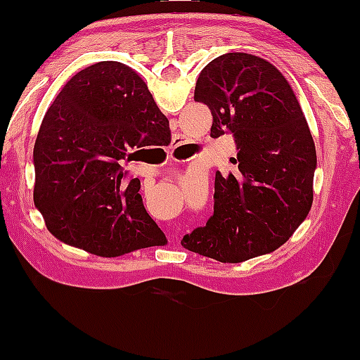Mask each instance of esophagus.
Listing matches in <instances>:
<instances>
[{
  "mask_svg": "<svg viewBox=\"0 0 360 360\" xmlns=\"http://www.w3.org/2000/svg\"><path fill=\"white\" fill-rule=\"evenodd\" d=\"M184 146H186V140H184L183 135H176L174 140H172L171 150H169V159H171V160H177V159H179V155H177V152H179L181 148H183ZM171 238H172V240H171L172 245H176V243L179 242V235H177V233H172Z\"/></svg>",
  "mask_w": 360,
  "mask_h": 360,
  "instance_id": "obj_1",
  "label": "esophagus"
}]
</instances>
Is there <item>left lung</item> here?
<instances>
[{"label":"left lung","instance_id":"8db88e82","mask_svg":"<svg viewBox=\"0 0 360 360\" xmlns=\"http://www.w3.org/2000/svg\"><path fill=\"white\" fill-rule=\"evenodd\" d=\"M194 100L213 115L212 137L233 135L238 171L214 176V212L181 245L220 260L279 249L313 203L316 150L298 98L276 65L229 52L205 65Z\"/></svg>","mask_w":360,"mask_h":360}]
</instances>
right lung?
Wrapping results in <instances>:
<instances>
[{
	"instance_id": "obj_1",
	"label": "right lung",
	"mask_w": 360,
	"mask_h": 360,
	"mask_svg": "<svg viewBox=\"0 0 360 360\" xmlns=\"http://www.w3.org/2000/svg\"><path fill=\"white\" fill-rule=\"evenodd\" d=\"M171 140L169 120L134 69L103 60L65 82L34 147V203L53 237L100 257L167 238L147 213L140 181L122 162Z\"/></svg>"
}]
</instances>
